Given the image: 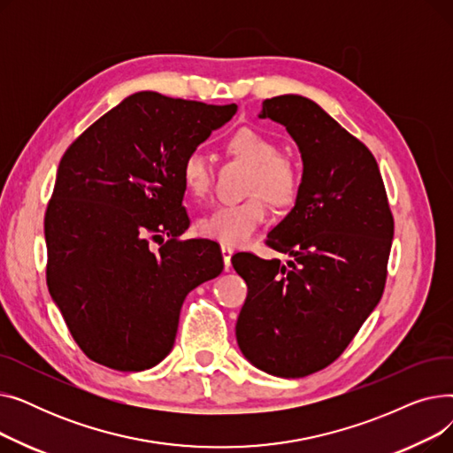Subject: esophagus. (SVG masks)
Masks as SVG:
<instances>
[{"label":"esophagus","mask_w":453,"mask_h":453,"mask_svg":"<svg viewBox=\"0 0 453 453\" xmlns=\"http://www.w3.org/2000/svg\"><path fill=\"white\" fill-rule=\"evenodd\" d=\"M233 248L229 246H222V257H224V266H226V272H229L231 268V257H233Z\"/></svg>","instance_id":"1"}]
</instances>
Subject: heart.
<instances>
[{
  "label": "heart",
  "instance_id": "b5f03b06",
  "mask_svg": "<svg viewBox=\"0 0 453 453\" xmlns=\"http://www.w3.org/2000/svg\"><path fill=\"white\" fill-rule=\"evenodd\" d=\"M226 150L251 166L253 174L248 183L251 198L236 205L214 207L198 222V229L205 239L224 246H242L268 217L265 199L280 211L297 203L303 176L292 159L280 156L277 142L255 128L246 127L233 132L226 141ZM180 176L190 196L202 198L209 190L211 169L200 152H190L183 157Z\"/></svg>",
  "mask_w": 453,
  "mask_h": 453
}]
</instances>
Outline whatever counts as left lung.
I'll return each instance as SVG.
<instances>
[{"mask_svg":"<svg viewBox=\"0 0 453 453\" xmlns=\"http://www.w3.org/2000/svg\"><path fill=\"white\" fill-rule=\"evenodd\" d=\"M258 117L297 142L303 188L266 241L287 265L231 258L248 284L236 342L255 367L301 378L338 360L382 297L395 220L371 150L314 101L279 95Z\"/></svg>","mask_w":453,"mask_h":453,"instance_id":"left-lung-1","label":"left lung"}]
</instances>
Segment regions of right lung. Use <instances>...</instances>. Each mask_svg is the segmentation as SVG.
Here are the masks:
<instances>
[{
    "label": "right lung",
    "mask_w": 453,
    "mask_h": 453,
    "mask_svg": "<svg viewBox=\"0 0 453 453\" xmlns=\"http://www.w3.org/2000/svg\"><path fill=\"white\" fill-rule=\"evenodd\" d=\"M234 111L139 91L62 156L43 219L45 279L89 360L115 371L157 365L187 294L222 273L217 242L180 241L188 227L180 166Z\"/></svg>",
    "instance_id": "obj_1"
}]
</instances>
